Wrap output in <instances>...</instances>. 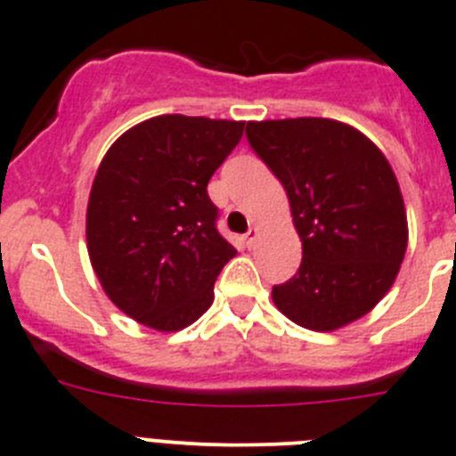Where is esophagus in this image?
<instances>
[{"label":"esophagus","instance_id":"34e87169","mask_svg":"<svg viewBox=\"0 0 456 456\" xmlns=\"http://www.w3.org/2000/svg\"><path fill=\"white\" fill-rule=\"evenodd\" d=\"M258 238V227H249V232L245 233V242H248V248H252L254 242H256Z\"/></svg>","mask_w":456,"mask_h":456}]
</instances>
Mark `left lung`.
<instances>
[{
    "label": "left lung",
    "mask_w": 456,
    "mask_h": 456,
    "mask_svg": "<svg viewBox=\"0 0 456 456\" xmlns=\"http://www.w3.org/2000/svg\"><path fill=\"white\" fill-rule=\"evenodd\" d=\"M249 146L290 200L304 258L272 288L276 308L310 330L342 329L389 292L407 249V216L389 161L333 118L249 121Z\"/></svg>",
    "instance_id": "obj_1"
}]
</instances>
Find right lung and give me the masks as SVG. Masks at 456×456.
I'll use <instances>...</instances> for the list:
<instances>
[{
    "mask_svg": "<svg viewBox=\"0 0 456 456\" xmlns=\"http://www.w3.org/2000/svg\"><path fill=\"white\" fill-rule=\"evenodd\" d=\"M242 121L164 114L112 143L87 204V252L105 295L139 324L173 333L214 304L236 249L220 236L207 184Z\"/></svg>",
    "mask_w": 456,
    "mask_h": 456,
    "instance_id": "obj_1",
    "label": "right lung"
}]
</instances>
